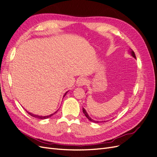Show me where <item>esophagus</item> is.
<instances>
[{
  "label": "esophagus",
  "instance_id": "esophagus-1",
  "mask_svg": "<svg viewBox=\"0 0 157 157\" xmlns=\"http://www.w3.org/2000/svg\"><path fill=\"white\" fill-rule=\"evenodd\" d=\"M86 82H87V80L86 78L81 77V78H79L77 80V84L78 86H84V85L86 84Z\"/></svg>",
  "mask_w": 157,
  "mask_h": 157
}]
</instances>
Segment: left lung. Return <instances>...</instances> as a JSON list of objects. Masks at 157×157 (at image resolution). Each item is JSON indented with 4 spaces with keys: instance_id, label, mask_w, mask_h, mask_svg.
Masks as SVG:
<instances>
[{
    "instance_id": "obj_1",
    "label": "left lung",
    "mask_w": 157,
    "mask_h": 157,
    "mask_svg": "<svg viewBox=\"0 0 157 157\" xmlns=\"http://www.w3.org/2000/svg\"><path fill=\"white\" fill-rule=\"evenodd\" d=\"M130 53L131 54V56L133 57V58H134L135 59H136V56H135V53L134 52V51H133L132 50H131V49H130ZM82 111H83V113L84 114L85 116L86 117V118H88V119L89 121H90L93 122H95V123H99V122H107V121H94V119H92V118L88 115V114L87 113L86 111L85 110V109H84V108H83V107H82Z\"/></svg>"
}]
</instances>
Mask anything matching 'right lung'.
I'll return each instance as SVG.
<instances>
[{"instance_id": "add662e5", "label": "right lung", "mask_w": 157, "mask_h": 157, "mask_svg": "<svg viewBox=\"0 0 157 157\" xmlns=\"http://www.w3.org/2000/svg\"><path fill=\"white\" fill-rule=\"evenodd\" d=\"M68 92V91L67 92H65V94H64V96H63V97H65V96L66 95V94H67ZM26 111V110H25ZM57 111H56V112H54V113H52V114H51V115H48V116H39V115H35V114H33V113H30V112H29V111H26V112L29 114V115H30L31 116H32V117H35V118H39V119H46V118H49V117H52V115H54L55 113H57Z\"/></svg>"}]
</instances>
